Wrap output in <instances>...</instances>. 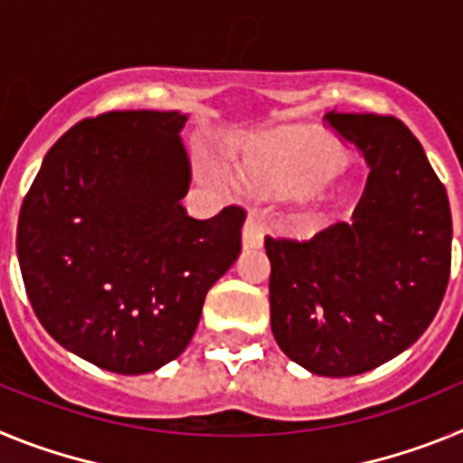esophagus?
<instances>
[{
    "instance_id": "esophagus-1",
    "label": "esophagus",
    "mask_w": 463,
    "mask_h": 463,
    "mask_svg": "<svg viewBox=\"0 0 463 463\" xmlns=\"http://www.w3.org/2000/svg\"><path fill=\"white\" fill-rule=\"evenodd\" d=\"M261 245H264V232H261L260 215L252 211L243 224V248L245 250H260Z\"/></svg>"
}]
</instances>
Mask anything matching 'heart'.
<instances>
[{"label": "heart", "mask_w": 463, "mask_h": 463, "mask_svg": "<svg viewBox=\"0 0 463 463\" xmlns=\"http://www.w3.org/2000/svg\"><path fill=\"white\" fill-rule=\"evenodd\" d=\"M343 165V153L326 138H306L276 148L255 165V178L273 194H294L310 183L334 174Z\"/></svg>", "instance_id": "heart-1"}]
</instances>
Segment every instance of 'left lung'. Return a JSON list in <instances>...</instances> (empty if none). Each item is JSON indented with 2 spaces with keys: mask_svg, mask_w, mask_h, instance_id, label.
Returning a JSON list of instances; mask_svg holds the SVG:
<instances>
[{
  "mask_svg": "<svg viewBox=\"0 0 463 463\" xmlns=\"http://www.w3.org/2000/svg\"><path fill=\"white\" fill-rule=\"evenodd\" d=\"M362 150L371 174L353 222L310 241L271 239L269 301L280 350L306 371L347 378L412 345L449 280L452 215L424 148L401 120L325 116Z\"/></svg>",
  "mask_w": 463,
  "mask_h": 463,
  "instance_id": "1",
  "label": "left lung"
}]
</instances>
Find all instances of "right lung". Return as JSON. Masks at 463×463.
<instances>
[{
    "label": "right lung",
    "mask_w": 463,
    "mask_h": 463,
    "mask_svg": "<svg viewBox=\"0 0 463 463\" xmlns=\"http://www.w3.org/2000/svg\"><path fill=\"white\" fill-rule=\"evenodd\" d=\"M181 110H110L46 153L18 218L20 271L36 317L69 353L122 375L187 347L208 289L241 252L245 213L187 215Z\"/></svg>",
    "instance_id": "1"
}]
</instances>
